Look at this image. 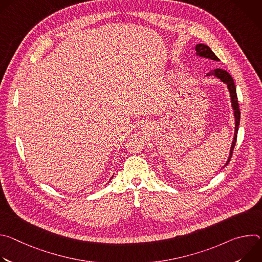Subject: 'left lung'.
<instances>
[{
  "instance_id": "1",
  "label": "left lung",
  "mask_w": 262,
  "mask_h": 262,
  "mask_svg": "<svg viewBox=\"0 0 262 262\" xmlns=\"http://www.w3.org/2000/svg\"><path fill=\"white\" fill-rule=\"evenodd\" d=\"M195 52H196V56L197 57H201V58H205V59H210L213 61H220L219 58L214 55V53L210 50V48L206 45H202V43H198L195 48H194ZM214 77L216 79H219L221 82H223L224 84L227 85L228 91L230 93V99H231V106L233 110V115H234V122H235V129H234V137L232 140V144L230 147V152H229V157L228 160L226 162V164L223 166L226 167L232 157V152H233V149L235 146V142H236V137H237V130H238V125H239V120H241V112H239V106H238V100H237V95H236V88L233 82V79L231 78L230 74L226 71V70H223L221 68H215L210 70L207 74L206 77ZM222 168V169H223Z\"/></svg>"
}]
</instances>
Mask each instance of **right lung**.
<instances>
[{
    "instance_id": "1",
    "label": "right lung",
    "mask_w": 262,
    "mask_h": 262,
    "mask_svg": "<svg viewBox=\"0 0 262 262\" xmlns=\"http://www.w3.org/2000/svg\"><path fill=\"white\" fill-rule=\"evenodd\" d=\"M112 178H113V176H112V177H111V179H112ZM111 179H110V180H111ZM110 180H108V181H110Z\"/></svg>"
}]
</instances>
